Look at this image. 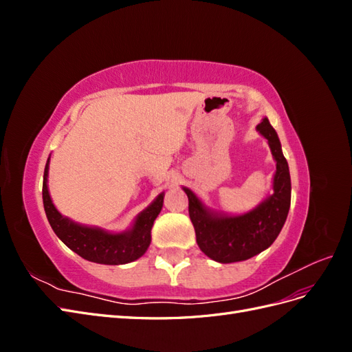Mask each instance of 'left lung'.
I'll list each match as a JSON object with an SVG mask.
<instances>
[{
  "label": "left lung",
  "instance_id": "obj_1",
  "mask_svg": "<svg viewBox=\"0 0 352 352\" xmlns=\"http://www.w3.org/2000/svg\"><path fill=\"white\" fill-rule=\"evenodd\" d=\"M257 131L269 141L276 160L274 192L257 208L243 216H216L201 204L192 190L184 188L198 247L207 257L219 263L248 260L269 248L280 233L291 207L289 167L282 154L278 133L267 119H263Z\"/></svg>",
  "mask_w": 352,
  "mask_h": 352
}]
</instances>
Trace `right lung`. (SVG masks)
Segmentation results:
<instances>
[{
    "mask_svg": "<svg viewBox=\"0 0 352 352\" xmlns=\"http://www.w3.org/2000/svg\"><path fill=\"white\" fill-rule=\"evenodd\" d=\"M47 176L48 162L44 170V184H42V201H44L47 219L56 235L82 258L100 264H126L140 258L150 247L151 228L158 212L162 211L163 194H160L153 204L138 216L129 232L109 233L97 228L80 226L63 217L50 198Z\"/></svg>",
    "mask_w": 352,
    "mask_h": 352,
    "instance_id": "add662e5",
    "label": "right lung"
}]
</instances>
